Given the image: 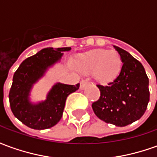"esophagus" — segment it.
I'll use <instances>...</instances> for the list:
<instances>
[{"label": "esophagus", "instance_id": "obj_1", "mask_svg": "<svg viewBox=\"0 0 157 157\" xmlns=\"http://www.w3.org/2000/svg\"><path fill=\"white\" fill-rule=\"evenodd\" d=\"M89 84V80L88 79H84V80H82V82H81V86H80V87L81 89L85 88L86 86Z\"/></svg>", "mask_w": 157, "mask_h": 157}]
</instances>
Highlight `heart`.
<instances>
[{"label":"heart","instance_id":"1","mask_svg":"<svg viewBox=\"0 0 157 157\" xmlns=\"http://www.w3.org/2000/svg\"><path fill=\"white\" fill-rule=\"evenodd\" d=\"M75 67L83 72H94L100 82H109L120 72L122 59L116 50L97 49L78 59Z\"/></svg>","mask_w":157,"mask_h":157}]
</instances>
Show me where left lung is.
<instances>
[{
	"label": "left lung",
	"instance_id": "1",
	"mask_svg": "<svg viewBox=\"0 0 157 157\" xmlns=\"http://www.w3.org/2000/svg\"><path fill=\"white\" fill-rule=\"evenodd\" d=\"M113 47L121 57V71L107 85H97L100 98L92 107L101 120L124 127L145 113L150 100L149 79L140 62L124 49Z\"/></svg>",
	"mask_w": 157,
	"mask_h": 157
}]
</instances>
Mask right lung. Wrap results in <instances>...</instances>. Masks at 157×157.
Returning a JSON list of instances; mask_svg holds the SVG:
<instances>
[{"label":"right lung","mask_w":157,"mask_h":157,"mask_svg":"<svg viewBox=\"0 0 157 157\" xmlns=\"http://www.w3.org/2000/svg\"><path fill=\"white\" fill-rule=\"evenodd\" d=\"M70 49L69 47L44 48L23 60L14 73L9 92L10 107L16 118L29 128L45 129L55 126L63 115L67 97L79 89V83H57L48 92L44 102L33 105L29 101L32 86L44 75L48 67L59 60L62 52Z\"/></svg>","instance_id":"right-lung-1"}]
</instances>
